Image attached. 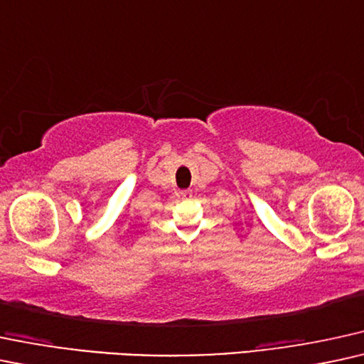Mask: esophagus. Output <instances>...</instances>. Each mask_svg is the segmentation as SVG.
<instances>
[{"label": "esophagus", "mask_w": 364, "mask_h": 364, "mask_svg": "<svg viewBox=\"0 0 364 364\" xmlns=\"http://www.w3.org/2000/svg\"><path fill=\"white\" fill-rule=\"evenodd\" d=\"M181 196L183 198H191L193 196V191L191 190H183L181 191Z\"/></svg>", "instance_id": "esophagus-1"}]
</instances>
